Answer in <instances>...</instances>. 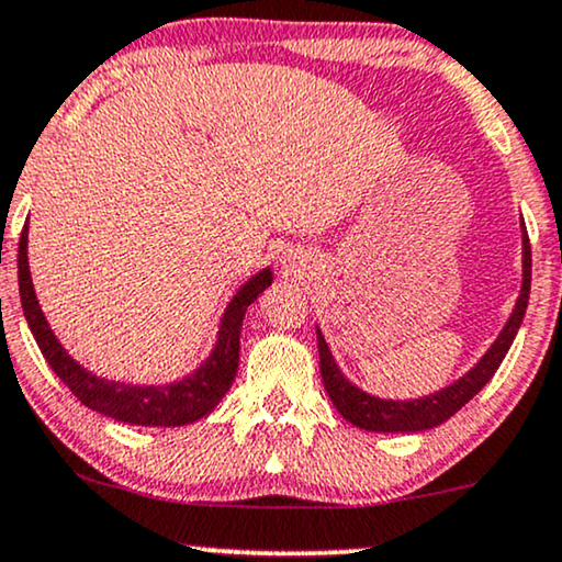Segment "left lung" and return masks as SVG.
<instances>
[{"label": "left lung", "mask_w": 562, "mask_h": 562, "mask_svg": "<svg viewBox=\"0 0 562 562\" xmlns=\"http://www.w3.org/2000/svg\"><path fill=\"white\" fill-rule=\"evenodd\" d=\"M529 286H531V247L529 235L524 232V283H521V296L516 302V310L512 319H508L504 333L498 335L491 351L483 356V361L477 363L470 374H464L459 382L451 387L436 392V395L426 400H411V403H392V400H376L367 395V392L356 390L351 382H346L338 367H335L327 344L323 340V333L317 330V348H319V371H323V382L327 395H330L333 405L338 407L340 415L346 420H351L353 426L367 428V431H426L449 420L459 407H464L480 390L491 382L495 369L501 367V361L506 359L508 348H512L516 333L524 319L529 304Z\"/></svg>", "instance_id": "8db88e82"}]
</instances>
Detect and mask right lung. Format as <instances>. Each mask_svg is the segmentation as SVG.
Here are the masks:
<instances>
[{
  "label": "right lung",
  "instance_id": "right-lung-1",
  "mask_svg": "<svg viewBox=\"0 0 562 562\" xmlns=\"http://www.w3.org/2000/svg\"><path fill=\"white\" fill-rule=\"evenodd\" d=\"M27 227H23L18 247V283H20V302L27 325L35 335L41 353L46 356L48 367L56 371V376L67 384L71 395L79 403L92 407V411L108 415V418L123 420L131 426H186L193 420L209 415L218 405V400L227 395L237 374L239 359V327L247 304L258 299L260 291L271 286V271L258 273L250 283L239 289V294L232 299L227 315L222 319L218 330V344L209 361L195 371L193 376L183 382L170 384V387H128V384H113L105 379H98L71 361L67 351L58 346L54 333L48 330L46 317L35 302V291L31 283V271H27Z\"/></svg>",
  "mask_w": 562,
  "mask_h": 562
}]
</instances>
